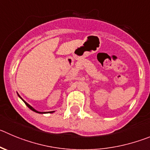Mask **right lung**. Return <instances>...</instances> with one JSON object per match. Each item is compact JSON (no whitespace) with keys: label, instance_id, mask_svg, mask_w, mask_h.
Segmentation results:
<instances>
[{"label":"right lung","instance_id":"add662e5","mask_svg":"<svg viewBox=\"0 0 150 150\" xmlns=\"http://www.w3.org/2000/svg\"><path fill=\"white\" fill-rule=\"evenodd\" d=\"M18 97L20 98H21V100H23V102H24V103H25V104H26V106H27V107H29V109H30V110H33V112H37V113H39V114H45V113H52V112H54V111H51V112H38V111H37V110H35V109H34V108H33V107H32V106H30V105H29V103H26V101H25V100H23V99H22V98H21V96H19V95H18Z\"/></svg>","mask_w":150,"mask_h":150}]
</instances>
